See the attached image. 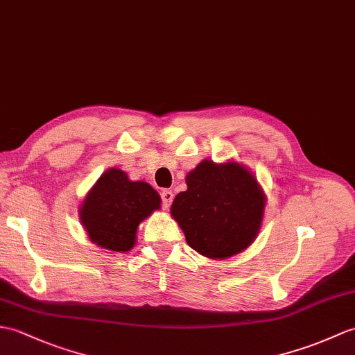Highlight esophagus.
I'll use <instances>...</instances> for the list:
<instances>
[{
    "instance_id": "esophagus-1",
    "label": "esophagus",
    "mask_w": 355,
    "mask_h": 355,
    "mask_svg": "<svg viewBox=\"0 0 355 355\" xmlns=\"http://www.w3.org/2000/svg\"><path fill=\"white\" fill-rule=\"evenodd\" d=\"M160 196H162V207L164 210H168L171 207L172 200H174V193H172L171 191H168V189H166V191H162Z\"/></svg>"
}]
</instances>
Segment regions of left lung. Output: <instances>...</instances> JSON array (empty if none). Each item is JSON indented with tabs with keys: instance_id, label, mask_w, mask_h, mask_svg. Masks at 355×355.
Segmentation results:
<instances>
[{
	"instance_id": "8db88e82",
	"label": "left lung",
	"mask_w": 355,
	"mask_h": 355,
	"mask_svg": "<svg viewBox=\"0 0 355 355\" xmlns=\"http://www.w3.org/2000/svg\"><path fill=\"white\" fill-rule=\"evenodd\" d=\"M171 213L191 248L209 259H227L248 248L259 233L265 195L237 163L204 160L186 178Z\"/></svg>"
}]
</instances>
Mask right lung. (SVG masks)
<instances>
[{"instance_id": "add662e5", "label": "right lung", "mask_w": 355, "mask_h": 355, "mask_svg": "<svg viewBox=\"0 0 355 355\" xmlns=\"http://www.w3.org/2000/svg\"><path fill=\"white\" fill-rule=\"evenodd\" d=\"M159 207L160 196L150 184L109 169L85 198L80 218L94 243L123 252L136 243L137 225Z\"/></svg>"}]
</instances>
